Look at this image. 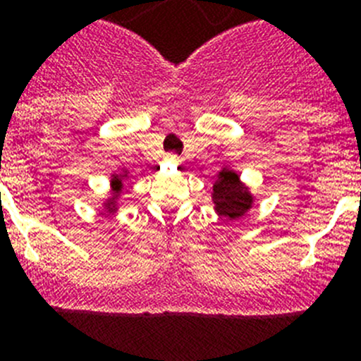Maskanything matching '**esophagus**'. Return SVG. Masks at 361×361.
<instances>
[{"mask_svg":"<svg viewBox=\"0 0 361 361\" xmlns=\"http://www.w3.org/2000/svg\"><path fill=\"white\" fill-rule=\"evenodd\" d=\"M165 165H167V167H171V169H176V167H180V165H181V159L178 158V156H169L167 163H165Z\"/></svg>","mask_w":361,"mask_h":361,"instance_id":"obj_1","label":"esophagus"}]
</instances>
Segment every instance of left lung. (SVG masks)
Instances as JSON below:
<instances>
[{"instance_id": "obj_1", "label": "left lung", "mask_w": 361, "mask_h": 361, "mask_svg": "<svg viewBox=\"0 0 361 361\" xmlns=\"http://www.w3.org/2000/svg\"><path fill=\"white\" fill-rule=\"evenodd\" d=\"M211 200L216 214L227 221L243 218L255 207V194L250 187L241 181L238 171L228 167L227 163H224L221 171L216 174Z\"/></svg>"}]
</instances>
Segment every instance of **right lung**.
I'll return each mask as SVG.
<instances>
[{
	"label": "right lung",
	"mask_w": 361,
	"mask_h": 361,
	"mask_svg": "<svg viewBox=\"0 0 361 361\" xmlns=\"http://www.w3.org/2000/svg\"><path fill=\"white\" fill-rule=\"evenodd\" d=\"M130 178V171L125 167H118L114 172L111 174V180H109V196L102 202V209L105 214H118L120 211V198L121 194H123V187H125V180Z\"/></svg>",
	"instance_id": "1"
}]
</instances>
